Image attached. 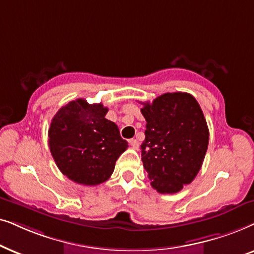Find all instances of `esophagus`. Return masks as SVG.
Here are the masks:
<instances>
[{"label": "esophagus", "mask_w": 254, "mask_h": 254, "mask_svg": "<svg viewBox=\"0 0 254 254\" xmlns=\"http://www.w3.org/2000/svg\"><path fill=\"white\" fill-rule=\"evenodd\" d=\"M129 143L131 146H132V148H134V150H138V148H139V141H138L137 139H130Z\"/></svg>", "instance_id": "34e87169"}]
</instances>
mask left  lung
I'll return each instance as SVG.
<instances>
[{
  "mask_svg": "<svg viewBox=\"0 0 254 254\" xmlns=\"http://www.w3.org/2000/svg\"><path fill=\"white\" fill-rule=\"evenodd\" d=\"M143 106L144 168L155 190L174 194L201 170L209 143L207 122L200 104L188 93L162 94Z\"/></svg>",
  "mask_w": 254,
  "mask_h": 254,
  "instance_id": "obj_1",
  "label": "left lung"
}]
</instances>
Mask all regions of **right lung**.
Masks as SVG:
<instances>
[{
    "label": "right lung",
    "mask_w": 254,
    "mask_h": 254,
    "mask_svg": "<svg viewBox=\"0 0 254 254\" xmlns=\"http://www.w3.org/2000/svg\"><path fill=\"white\" fill-rule=\"evenodd\" d=\"M107 113L102 103L77 99L60 108L51 122V153L60 172L76 184L96 186L107 181L127 148L117 125L106 118Z\"/></svg>",
    "instance_id": "right-lung-1"
}]
</instances>
